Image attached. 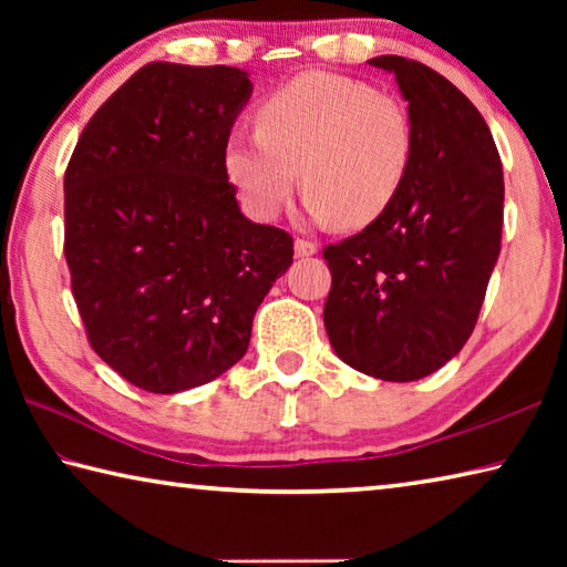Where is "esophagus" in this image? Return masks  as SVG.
I'll return each mask as SVG.
<instances>
[{"instance_id": "esophagus-1", "label": "esophagus", "mask_w": 567, "mask_h": 567, "mask_svg": "<svg viewBox=\"0 0 567 567\" xmlns=\"http://www.w3.org/2000/svg\"><path fill=\"white\" fill-rule=\"evenodd\" d=\"M318 255V245L310 239H295V257H312Z\"/></svg>"}]
</instances>
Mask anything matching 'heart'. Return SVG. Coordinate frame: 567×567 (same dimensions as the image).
<instances>
[{"mask_svg":"<svg viewBox=\"0 0 567 567\" xmlns=\"http://www.w3.org/2000/svg\"><path fill=\"white\" fill-rule=\"evenodd\" d=\"M412 150L400 100L350 76L305 72L260 104L257 132L229 134L225 172L260 223L280 217L300 169L307 217L368 227L395 203Z\"/></svg>","mask_w":567,"mask_h":567,"instance_id":"b5f03b06","label":"heart"}]
</instances>
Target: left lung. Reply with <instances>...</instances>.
Listing matches in <instances>:
<instances>
[{"instance_id":"8db88e82","label":"left lung","mask_w":567,"mask_h":567,"mask_svg":"<svg viewBox=\"0 0 567 567\" xmlns=\"http://www.w3.org/2000/svg\"><path fill=\"white\" fill-rule=\"evenodd\" d=\"M368 64L395 76L415 150L388 213L324 247L332 287L322 318L344 364L410 382L473 334L501 255L503 162L483 114L443 74L398 54Z\"/></svg>"}]
</instances>
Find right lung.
Listing matches in <instances>:
<instances>
[{
	"label": "right lung",
	"mask_w": 567,
	"mask_h": 567,
	"mask_svg": "<svg viewBox=\"0 0 567 567\" xmlns=\"http://www.w3.org/2000/svg\"><path fill=\"white\" fill-rule=\"evenodd\" d=\"M252 82L152 62L94 112L64 175V257L94 352L175 395L245 358L292 237L243 215L225 145Z\"/></svg>",
	"instance_id": "right-lung-1"
}]
</instances>
